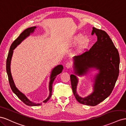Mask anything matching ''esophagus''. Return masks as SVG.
Instances as JSON below:
<instances>
[{"label":"esophagus","instance_id":"esophagus-1","mask_svg":"<svg viewBox=\"0 0 126 126\" xmlns=\"http://www.w3.org/2000/svg\"><path fill=\"white\" fill-rule=\"evenodd\" d=\"M65 66H66V67L67 68L69 69V68L71 66V63H70V62H68L66 63Z\"/></svg>","mask_w":126,"mask_h":126}]
</instances>
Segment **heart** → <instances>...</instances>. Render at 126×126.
Segmentation results:
<instances>
[{
    "instance_id": "b5f03b06",
    "label": "heart",
    "mask_w": 126,
    "mask_h": 126,
    "mask_svg": "<svg viewBox=\"0 0 126 126\" xmlns=\"http://www.w3.org/2000/svg\"><path fill=\"white\" fill-rule=\"evenodd\" d=\"M81 40H82L81 41ZM80 41H81L80 42L81 46L85 47L88 43V41H88V39L86 38V37L84 38V36L82 34H80L77 35L75 38L74 41V43L77 44V43H79Z\"/></svg>"
}]
</instances>
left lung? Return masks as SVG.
<instances>
[{"instance_id": "8db88e82", "label": "left lung", "mask_w": 126, "mask_h": 126, "mask_svg": "<svg viewBox=\"0 0 126 126\" xmlns=\"http://www.w3.org/2000/svg\"><path fill=\"white\" fill-rule=\"evenodd\" d=\"M96 34L97 41L82 55L75 56L74 73L78 76L85 75L91 69L98 70L94 77L93 91L85 97L77 93L79 79L70 75L71 85L75 97L81 104L95 106L111 94L119 73L120 57L117 49L104 31L93 28L92 35Z\"/></svg>"}]
</instances>
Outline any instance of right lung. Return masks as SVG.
Segmentation results:
<instances>
[{
    "label": "right lung",
    "instance_id": "1",
    "mask_svg": "<svg viewBox=\"0 0 126 126\" xmlns=\"http://www.w3.org/2000/svg\"><path fill=\"white\" fill-rule=\"evenodd\" d=\"M36 26H33L31 27V28H29L25 30L24 31L19 35V36L13 42L12 45L10 47V49L8 52V55L7 56V58L6 60V71L8 75V80L10 86L11 87V89L12 90L13 92L14 93L17 97L21 100L24 103L27 105H29V106H38V105H41V103H34L33 102L31 101L24 94L22 93L21 92H20L15 86V83L14 82V80L13 79V77L12 76L11 71V59L13 56V50L16 48V47L18 45H19L23 41L26 39L27 37L29 36L30 35V33H32L34 31V30L36 29ZM63 67L62 65L59 64V65H58L56 67H55L54 68L52 69L51 71V74L50 75V80L49 82V95L47 97L46 100L43 101V103H46L49 100L51 96L52 95V84L54 80L56 79V76L60 74L62 72L63 69Z\"/></svg>",
    "mask_w": 126,
    "mask_h": 126
}]
</instances>
